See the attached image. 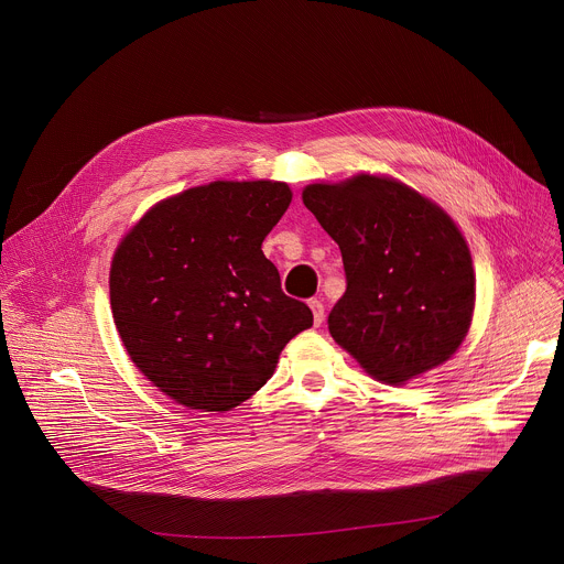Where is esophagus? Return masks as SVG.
<instances>
[{
	"label": "esophagus",
	"mask_w": 564,
	"mask_h": 564,
	"mask_svg": "<svg viewBox=\"0 0 564 564\" xmlns=\"http://www.w3.org/2000/svg\"><path fill=\"white\" fill-rule=\"evenodd\" d=\"M308 306H311V311H313V322H315V326H319L322 319H324V304H322V300L311 297V300H308Z\"/></svg>",
	"instance_id": "obj_1"
}]
</instances>
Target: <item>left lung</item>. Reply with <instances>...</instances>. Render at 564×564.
<instances>
[{"mask_svg":"<svg viewBox=\"0 0 564 564\" xmlns=\"http://www.w3.org/2000/svg\"><path fill=\"white\" fill-rule=\"evenodd\" d=\"M302 199L343 253L347 291L328 313L333 340L389 384L452 358L476 300L471 253L452 217L376 175L311 184Z\"/></svg>","mask_w":564,"mask_h":564,"instance_id":"obj_1","label":"left lung"}]
</instances>
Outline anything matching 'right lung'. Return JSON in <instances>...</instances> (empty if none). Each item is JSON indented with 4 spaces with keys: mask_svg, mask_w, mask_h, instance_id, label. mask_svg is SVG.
I'll list each match as a JSON object with an SVG mask.
<instances>
[{
    "mask_svg": "<svg viewBox=\"0 0 564 564\" xmlns=\"http://www.w3.org/2000/svg\"><path fill=\"white\" fill-rule=\"evenodd\" d=\"M291 204L284 182H213L153 206L110 267V308L135 367L175 402L229 411L313 324L262 242Z\"/></svg>",
    "mask_w": 564,
    "mask_h": 564,
    "instance_id": "right-lung-1",
    "label": "right lung"
}]
</instances>
